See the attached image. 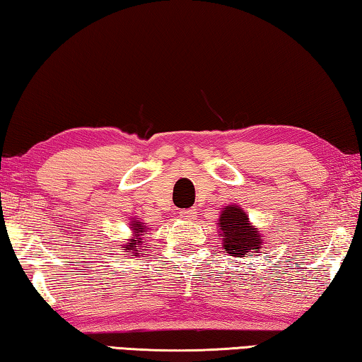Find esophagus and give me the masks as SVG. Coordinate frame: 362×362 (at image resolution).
<instances>
[{"label":"esophagus","instance_id":"obj_1","mask_svg":"<svg viewBox=\"0 0 362 362\" xmlns=\"http://www.w3.org/2000/svg\"><path fill=\"white\" fill-rule=\"evenodd\" d=\"M180 215H181L182 220H187V221L195 220V215H197V209H187V210H181V211H180Z\"/></svg>","mask_w":362,"mask_h":362}]
</instances>
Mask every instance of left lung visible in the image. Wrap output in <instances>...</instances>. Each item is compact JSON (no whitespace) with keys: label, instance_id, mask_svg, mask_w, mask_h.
Wrapping results in <instances>:
<instances>
[{"label":"left lung","instance_id":"left-lung-1","mask_svg":"<svg viewBox=\"0 0 362 362\" xmlns=\"http://www.w3.org/2000/svg\"><path fill=\"white\" fill-rule=\"evenodd\" d=\"M220 237L223 239V250L230 257H253L262 248V235L259 230L252 226L247 213L237 205H229L223 209L220 220Z\"/></svg>","mask_w":362,"mask_h":362}]
</instances>
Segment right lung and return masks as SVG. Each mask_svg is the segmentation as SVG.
<instances>
[{"mask_svg": "<svg viewBox=\"0 0 362 362\" xmlns=\"http://www.w3.org/2000/svg\"><path fill=\"white\" fill-rule=\"evenodd\" d=\"M132 226H133L134 237H133V239H129V244L123 245V248H125V250H133L134 257H136V253L142 250V248H139V250H138V247L142 244V239H139V235H142L141 233H146L147 229L144 228V223H139V221H133Z\"/></svg>", "mask_w": 362, "mask_h": 362, "instance_id": "add662e5", "label": "right lung"}]
</instances>
